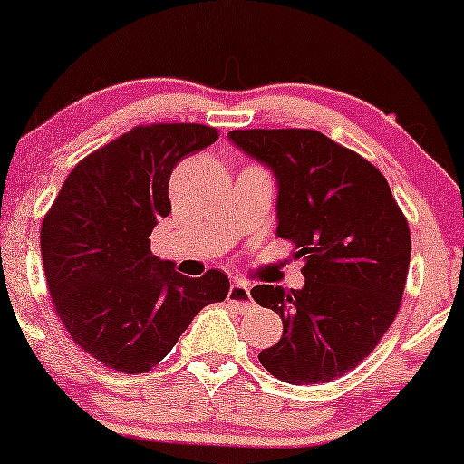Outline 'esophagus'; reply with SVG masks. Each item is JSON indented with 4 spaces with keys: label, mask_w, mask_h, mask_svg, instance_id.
<instances>
[{
    "label": "esophagus",
    "mask_w": 464,
    "mask_h": 464,
    "mask_svg": "<svg viewBox=\"0 0 464 464\" xmlns=\"http://www.w3.org/2000/svg\"><path fill=\"white\" fill-rule=\"evenodd\" d=\"M227 302L232 304L238 313H245L246 308H251V291L243 281H234L230 291H227Z\"/></svg>",
    "instance_id": "esophagus-1"
}]
</instances>
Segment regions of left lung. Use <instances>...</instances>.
I'll return each instance as SVG.
<instances>
[{"mask_svg": "<svg viewBox=\"0 0 464 464\" xmlns=\"http://www.w3.org/2000/svg\"><path fill=\"white\" fill-rule=\"evenodd\" d=\"M227 139L276 181V234L304 259L302 289L257 285L283 335L259 363L287 384L344 376L395 321L411 238L380 170L319 130H230Z\"/></svg>", "mask_w": 464, "mask_h": 464, "instance_id": "8db88e82", "label": "left lung"}]
</instances>
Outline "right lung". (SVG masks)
I'll use <instances>...</instances> for the list:
<instances>
[{
  "label": "right lung",
  "mask_w": 464,
  "mask_h": 464,
  "mask_svg": "<svg viewBox=\"0 0 464 464\" xmlns=\"http://www.w3.org/2000/svg\"><path fill=\"white\" fill-rule=\"evenodd\" d=\"M202 124L137 126L78 162L44 218V272L56 314L88 354L124 373H145L194 316L226 300L221 270L189 278L151 256V230L170 213L177 162L215 143Z\"/></svg>",
  "instance_id": "obj_1"
}]
</instances>
